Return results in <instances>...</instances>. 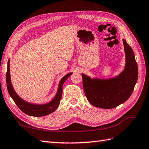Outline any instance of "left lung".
<instances>
[{
	"label": "left lung",
	"mask_w": 149,
	"mask_h": 149,
	"mask_svg": "<svg viewBox=\"0 0 149 149\" xmlns=\"http://www.w3.org/2000/svg\"><path fill=\"white\" fill-rule=\"evenodd\" d=\"M126 65L124 70L115 77L91 79L82 74L86 98L98 108L113 109L125 102L131 95L138 80V65L134 54L125 39H123Z\"/></svg>",
	"instance_id": "left-lung-1"
}]
</instances>
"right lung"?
Returning <instances> with one entry per match:
<instances>
[{"instance_id":"add662e5","label":"right lung","mask_w":149,"mask_h":149,"mask_svg":"<svg viewBox=\"0 0 149 149\" xmlns=\"http://www.w3.org/2000/svg\"><path fill=\"white\" fill-rule=\"evenodd\" d=\"M9 61L8 63V68H7L6 73V83H7V88H8V93L11 97L15 102L16 105L19 107V109L22 112L25 113L26 114L30 116L35 117H42L45 116L54 112L60 105V102L61 98L62 92H63V84L65 81L69 77V76L72 74V72L65 75L64 77L61 79L59 83L58 91L54 98L49 103L46 104H34L27 102L23 100L22 98L17 95V93L14 89L12 83L11 81V75H10V70H9Z\"/></svg>"}]
</instances>
